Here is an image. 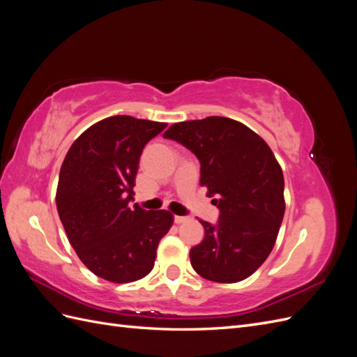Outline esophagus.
I'll list each match as a JSON object with an SVG mask.
<instances>
[{
	"label": "esophagus",
	"instance_id": "1",
	"mask_svg": "<svg viewBox=\"0 0 357 357\" xmlns=\"http://www.w3.org/2000/svg\"><path fill=\"white\" fill-rule=\"evenodd\" d=\"M188 220H189V218H186V215H174V222H176L177 225L185 223V222H188Z\"/></svg>",
	"mask_w": 357,
	"mask_h": 357
}]
</instances>
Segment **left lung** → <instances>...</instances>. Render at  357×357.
Instances as JSON below:
<instances>
[{"label": "left lung", "instance_id": "left-lung-1", "mask_svg": "<svg viewBox=\"0 0 357 357\" xmlns=\"http://www.w3.org/2000/svg\"><path fill=\"white\" fill-rule=\"evenodd\" d=\"M176 139L201 162V186L220 210L218 225L199 220L205 236L190 264L205 280L236 283L271 253L284 215V177L273 150L250 128L229 117L171 125Z\"/></svg>", "mask_w": 357, "mask_h": 357}]
</instances>
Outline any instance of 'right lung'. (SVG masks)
<instances>
[{"instance_id": "add662e5", "label": "right lung", "mask_w": 357, "mask_h": 357, "mask_svg": "<svg viewBox=\"0 0 357 357\" xmlns=\"http://www.w3.org/2000/svg\"><path fill=\"white\" fill-rule=\"evenodd\" d=\"M167 123L112 116L71 144L56 189L59 219L84 266L107 282L131 283L153 269L160 238L174 223L168 210L131 208L144 146Z\"/></svg>"}]
</instances>
